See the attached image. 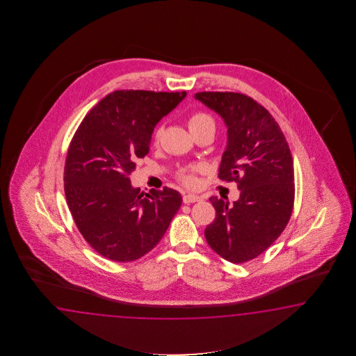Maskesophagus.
Returning a JSON list of instances; mask_svg holds the SVG:
<instances>
[{
    "instance_id": "esophagus-1",
    "label": "esophagus",
    "mask_w": 356,
    "mask_h": 356,
    "mask_svg": "<svg viewBox=\"0 0 356 356\" xmlns=\"http://www.w3.org/2000/svg\"><path fill=\"white\" fill-rule=\"evenodd\" d=\"M201 200H202L201 197L193 195V193H187V195L183 196V202L184 204H195V202H200Z\"/></svg>"
}]
</instances>
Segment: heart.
<instances>
[{"instance_id":"heart-1","label":"heart","mask_w":356,"mask_h":356,"mask_svg":"<svg viewBox=\"0 0 356 356\" xmlns=\"http://www.w3.org/2000/svg\"><path fill=\"white\" fill-rule=\"evenodd\" d=\"M204 122H212L211 117H209L207 114L204 113H197L195 115H192L191 117V120L188 122L189 129L191 127H196L198 124H202ZM160 131L158 129L156 132H155V138L158 140L159 138ZM201 170V167H192L189 168V169H183L179 172V179H181L184 184H187V186H195L196 184V177H195V173L196 172H200Z\"/></svg>"}]
</instances>
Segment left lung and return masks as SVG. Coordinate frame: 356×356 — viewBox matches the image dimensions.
I'll list each match as a JSON object with an SVG mask.
<instances>
[{
	"mask_svg": "<svg viewBox=\"0 0 356 356\" xmlns=\"http://www.w3.org/2000/svg\"><path fill=\"white\" fill-rule=\"evenodd\" d=\"M227 126L220 179L235 181L241 196L229 202L211 197L216 218L204 229L209 245L233 264L265 252L286 227L294 204V168L277 122L256 100L238 92L195 94Z\"/></svg>",
	"mask_w": 356,
	"mask_h": 356,
	"instance_id": "left-lung-1",
	"label": "left lung"
}]
</instances>
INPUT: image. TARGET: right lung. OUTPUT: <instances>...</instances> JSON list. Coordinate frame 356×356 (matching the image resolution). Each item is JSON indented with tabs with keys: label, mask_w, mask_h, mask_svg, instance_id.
Returning a JSON list of instances; mask_svg holds the SVG:
<instances>
[{
	"label": "right lung",
	"mask_w": 356,
	"mask_h": 356,
	"mask_svg": "<svg viewBox=\"0 0 356 356\" xmlns=\"http://www.w3.org/2000/svg\"><path fill=\"white\" fill-rule=\"evenodd\" d=\"M187 92L117 90L83 118L68 147L65 195L85 241L117 262L143 257L160 242L181 209L175 189L131 184L136 161L150 150L152 135Z\"/></svg>",
	"instance_id": "obj_1"
}]
</instances>
